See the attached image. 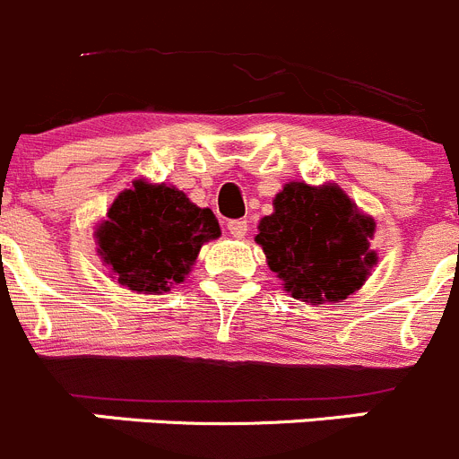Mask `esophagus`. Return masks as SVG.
I'll return each instance as SVG.
<instances>
[{"label":"esophagus","mask_w":459,"mask_h":459,"mask_svg":"<svg viewBox=\"0 0 459 459\" xmlns=\"http://www.w3.org/2000/svg\"><path fill=\"white\" fill-rule=\"evenodd\" d=\"M247 230H249V224H247V221H244V220H233V221H229V233L233 235V238L242 239L244 235H247Z\"/></svg>","instance_id":"esophagus-1"}]
</instances>
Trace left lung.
Masks as SVG:
<instances>
[{
    "label": "left lung",
    "instance_id": "1",
    "mask_svg": "<svg viewBox=\"0 0 459 459\" xmlns=\"http://www.w3.org/2000/svg\"><path fill=\"white\" fill-rule=\"evenodd\" d=\"M374 233V217L337 183L290 181L260 220L255 244L290 297L319 306L346 301L365 285L378 264Z\"/></svg>",
    "mask_w": 459,
    "mask_h": 459
}]
</instances>
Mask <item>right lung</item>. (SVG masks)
Here are the masks:
<instances>
[{
	"label": "right lung",
	"instance_id": "add662e5",
	"mask_svg": "<svg viewBox=\"0 0 459 459\" xmlns=\"http://www.w3.org/2000/svg\"><path fill=\"white\" fill-rule=\"evenodd\" d=\"M92 235L115 282L138 294H165L186 281L201 247L221 229L212 210L192 204L178 187L135 178Z\"/></svg>",
	"mask_w": 459,
	"mask_h": 459
}]
</instances>
